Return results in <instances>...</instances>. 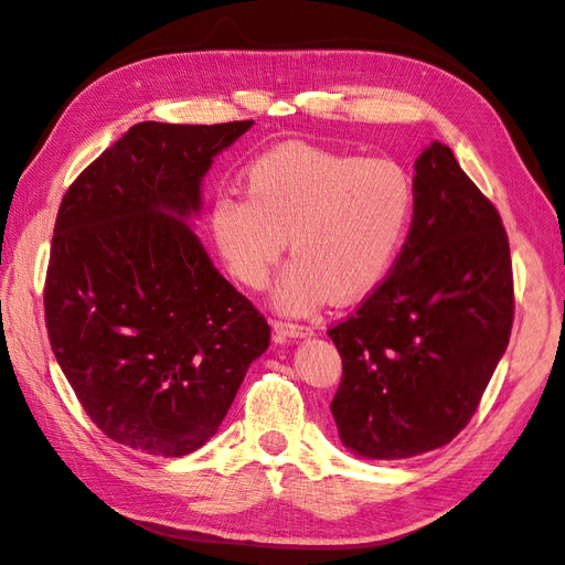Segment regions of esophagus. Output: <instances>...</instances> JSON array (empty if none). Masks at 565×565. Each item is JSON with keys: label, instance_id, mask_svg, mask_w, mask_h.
Listing matches in <instances>:
<instances>
[{"label": "esophagus", "instance_id": "obj_1", "mask_svg": "<svg viewBox=\"0 0 565 565\" xmlns=\"http://www.w3.org/2000/svg\"><path fill=\"white\" fill-rule=\"evenodd\" d=\"M273 330H276V339H301V337H311L313 328L311 324H297V322H287V320H276L273 322Z\"/></svg>", "mask_w": 565, "mask_h": 565}]
</instances>
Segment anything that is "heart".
Here are the masks:
<instances>
[{
  "label": "heart",
  "mask_w": 565,
  "mask_h": 565,
  "mask_svg": "<svg viewBox=\"0 0 565 565\" xmlns=\"http://www.w3.org/2000/svg\"><path fill=\"white\" fill-rule=\"evenodd\" d=\"M413 212L415 185L396 160L282 143L245 167V198L216 195L210 221L221 259L249 289L268 285L289 237L295 259L276 306L301 316L330 297L370 295L396 264Z\"/></svg>",
  "instance_id": "1"
}]
</instances>
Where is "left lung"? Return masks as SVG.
<instances>
[{
	"mask_svg": "<svg viewBox=\"0 0 565 565\" xmlns=\"http://www.w3.org/2000/svg\"><path fill=\"white\" fill-rule=\"evenodd\" d=\"M415 216L388 276L328 330L341 355L339 438L367 459L450 443L507 351L514 278L492 202L434 141L415 162Z\"/></svg>",
	"mask_w": 565,
	"mask_h": 565,
	"instance_id": "8db88e82",
	"label": "left lung"
}]
</instances>
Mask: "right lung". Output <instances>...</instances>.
Segmentation results:
<instances>
[{"mask_svg": "<svg viewBox=\"0 0 565 565\" xmlns=\"http://www.w3.org/2000/svg\"><path fill=\"white\" fill-rule=\"evenodd\" d=\"M252 125H134L63 195L44 282L51 351L92 422L127 448L204 446L268 349L266 318L185 224L212 160Z\"/></svg>", "mask_w": 565, "mask_h": 565, "instance_id": "add662e5", "label": "right lung"}]
</instances>
